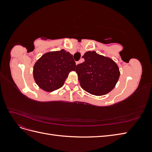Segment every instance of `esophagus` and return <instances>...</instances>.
<instances>
[{
	"mask_svg": "<svg viewBox=\"0 0 152 152\" xmlns=\"http://www.w3.org/2000/svg\"><path fill=\"white\" fill-rule=\"evenodd\" d=\"M81 63V61H77L76 62V65H79V63Z\"/></svg>",
	"mask_w": 152,
	"mask_h": 152,
	"instance_id": "obj_1",
	"label": "esophagus"
}]
</instances>
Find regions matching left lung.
<instances>
[{
    "mask_svg": "<svg viewBox=\"0 0 152 152\" xmlns=\"http://www.w3.org/2000/svg\"><path fill=\"white\" fill-rule=\"evenodd\" d=\"M82 58L84 62L76 67L82 88L96 96H102L111 91L120 76L117 64L112 59L95 51L86 52Z\"/></svg>",
    "mask_w": 152,
    "mask_h": 152,
    "instance_id": "8db88e82",
    "label": "left lung"
}]
</instances>
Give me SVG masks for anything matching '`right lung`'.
<instances>
[{
    "label": "right lung",
    "instance_id": "right-lung-1",
    "mask_svg": "<svg viewBox=\"0 0 152 152\" xmlns=\"http://www.w3.org/2000/svg\"><path fill=\"white\" fill-rule=\"evenodd\" d=\"M73 55L64 49L44 54L34 66V80L40 88L52 92L61 87L68 73L75 71Z\"/></svg>",
    "mask_w": 152,
    "mask_h": 152
}]
</instances>
